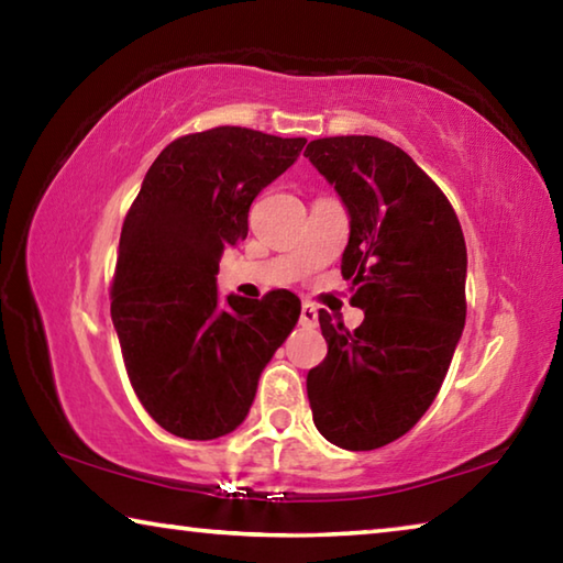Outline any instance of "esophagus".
Masks as SVG:
<instances>
[{
  "mask_svg": "<svg viewBox=\"0 0 563 563\" xmlns=\"http://www.w3.org/2000/svg\"><path fill=\"white\" fill-rule=\"evenodd\" d=\"M300 325L302 328H316L318 325V310L312 308V302H302V308H300Z\"/></svg>",
  "mask_w": 563,
  "mask_h": 563,
  "instance_id": "esophagus-1",
  "label": "esophagus"
}]
</instances>
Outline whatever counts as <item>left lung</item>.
<instances>
[{
    "label": "left lung",
    "mask_w": 563,
    "mask_h": 563,
    "mask_svg": "<svg viewBox=\"0 0 563 563\" xmlns=\"http://www.w3.org/2000/svg\"><path fill=\"white\" fill-rule=\"evenodd\" d=\"M305 156L350 213L342 278L365 310L352 332L320 310L328 355L308 373L312 422L369 452L412 430L444 383L466 320L464 233L440 186L385 139H318Z\"/></svg>",
    "instance_id": "left-lung-1"
}]
</instances>
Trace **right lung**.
I'll return each mask as SVG.
<instances>
[{
  "label": "right lung",
  "instance_id": "add662e5",
  "mask_svg": "<svg viewBox=\"0 0 563 563\" xmlns=\"http://www.w3.org/2000/svg\"><path fill=\"white\" fill-rule=\"evenodd\" d=\"M302 146L241 126L188 133L161 151L123 218L111 320L133 393L170 434L233 432L300 318L290 290L221 305L216 275L225 247L245 241L253 198Z\"/></svg>",
  "mask_w": 563,
  "mask_h": 563
}]
</instances>
